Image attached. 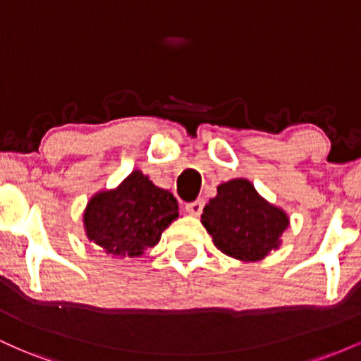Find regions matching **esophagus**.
<instances>
[{
  "instance_id": "1",
  "label": "esophagus",
  "mask_w": 361,
  "mask_h": 361,
  "mask_svg": "<svg viewBox=\"0 0 361 361\" xmlns=\"http://www.w3.org/2000/svg\"><path fill=\"white\" fill-rule=\"evenodd\" d=\"M204 207H205V200H204V198H198V200L186 204L185 210L190 215H195V217H198V215L202 214V210H204Z\"/></svg>"
}]
</instances>
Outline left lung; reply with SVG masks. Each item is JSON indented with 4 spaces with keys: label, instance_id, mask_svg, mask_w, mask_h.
<instances>
[{
    "label": "left lung",
    "instance_id": "8db88e82",
    "mask_svg": "<svg viewBox=\"0 0 361 361\" xmlns=\"http://www.w3.org/2000/svg\"><path fill=\"white\" fill-rule=\"evenodd\" d=\"M202 224L224 255L241 261L263 259L276 250L288 217L268 204L244 178L217 186L202 214Z\"/></svg>",
    "mask_w": 361,
    "mask_h": 361
}]
</instances>
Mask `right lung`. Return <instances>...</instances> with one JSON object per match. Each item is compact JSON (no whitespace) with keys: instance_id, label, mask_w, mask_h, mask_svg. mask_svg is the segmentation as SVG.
<instances>
[{"instance_id":"obj_1","label":"right lung","mask_w":361,"mask_h":361,"mask_svg":"<svg viewBox=\"0 0 361 361\" xmlns=\"http://www.w3.org/2000/svg\"><path fill=\"white\" fill-rule=\"evenodd\" d=\"M175 219L176 198L140 171H132L115 190L94 195L82 215L90 241L109 255L130 258L156 246Z\"/></svg>"}]
</instances>
